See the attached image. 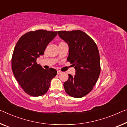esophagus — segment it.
Here are the masks:
<instances>
[{
  "mask_svg": "<svg viewBox=\"0 0 127 127\" xmlns=\"http://www.w3.org/2000/svg\"><path fill=\"white\" fill-rule=\"evenodd\" d=\"M62 73V71H60V70H58L57 71V74L59 75V74H61Z\"/></svg>",
  "mask_w": 127,
  "mask_h": 127,
  "instance_id": "34e87169",
  "label": "esophagus"
}]
</instances>
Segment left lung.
<instances>
[{"label": "left lung", "mask_w": 127, "mask_h": 127, "mask_svg": "<svg viewBox=\"0 0 127 127\" xmlns=\"http://www.w3.org/2000/svg\"><path fill=\"white\" fill-rule=\"evenodd\" d=\"M58 36L69 45L67 61L73 64L75 75H69L64 87L72 97L85 96L92 90L100 73V56L92 38L83 31H59Z\"/></svg>", "instance_id": "obj_1"}]
</instances>
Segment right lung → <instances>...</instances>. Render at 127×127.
<instances>
[{"mask_svg": "<svg viewBox=\"0 0 127 127\" xmlns=\"http://www.w3.org/2000/svg\"><path fill=\"white\" fill-rule=\"evenodd\" d=\"M58 33L57 31H30L19 38L11 60L13 74L25 93L32 96H41L47 92L57 70L44 69L36 62L45 48Z\"/></svg>", "mask_w": 127, "mask_h": 127, "instance_id": "right-lung-1", "label": "right lung"}]
</instances>
